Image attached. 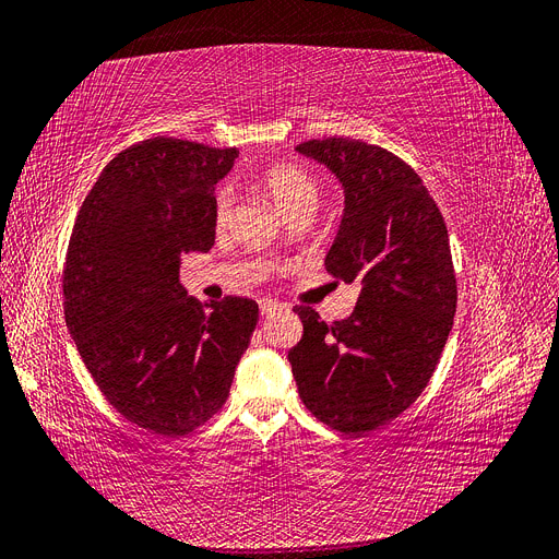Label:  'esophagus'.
I'll list each match as a JSON object with an SVG mask.
<instances>
[{
  "label": "esophagus",
  "mask_w": 559,
  "mask_h": 559,
  "mask_svg": "<svg viewBox=\"0 0 559 559\" xmlns=\"http://www.w3.org/2000/svg\"><path fill=\"white\" fill-rule=\"evenodd\" d=\"M281 304L274 299H260V313L262 316H272L274 311H278Z\"/></svg>",
  "instance_id": "esophagus-1"
}]
</instances>
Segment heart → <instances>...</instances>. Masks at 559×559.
<instances>
[{
  "instance_id": "obj_1",
  "label": "heart",
  "mask_w": 559,
  "mask_h": 559,
  "mask_svg": "<svg viewBox=\"0 0 559 559\" xmlns=\"http://www.w3.org/2000/svg\"><path fill=\"white\" fill-rule=\"evenodd\" d=\"M260 186L269 195V200H272L285 216L295 210H301V206H316L318 202V189L313 179L304 170L293 168V165H276V168H269L262 175ZM230 210H233V193L223 191L216 200L218 225L227 221Z\"/></svg>"
}]
</instances>
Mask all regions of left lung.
I'll use <instances>...</instances> for the list:
<instances>
[{
  "instance_id": "8db88e82",
  "label": "left lung",
  "mask_w": 559,
  "mask_h": 559,
  "mask_svg": "<svg viewBox=\"0 0 559 559\" xmlns=\"http://www.w3.org/2000/svg\"><path fill=\"white\" fill-rule=\"evenodd\" d=\"M343 186L326 272L357 283L355 311L332 324L295 306L301 341L287 353L304 405L347 436L384 426L419 399L456 313L449 235L436 200L399 156L349 138L295 150Z\"/></svg>"
}]
</instances>
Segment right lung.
Returning <instances> with one entry per match:
<instances>
[{"mask_svg": "<svg viewBox=\"0 0 559 559\" xmlns=\"http://www.w3.org/2000/svg\"><path fill=\"white\" fill-rule=\"evenodd\" d=\"M239 152L152 138L117 154L82 202L64 313L90 376L129 421L186 436L223 407L258 324L243 297L186 295L183 253L216 237V183Z\"/></svg>", "mask_w": 559, "mask_h": 559, "instance_id": "right-lung-1", "label": "right lung"}]
</instances>
